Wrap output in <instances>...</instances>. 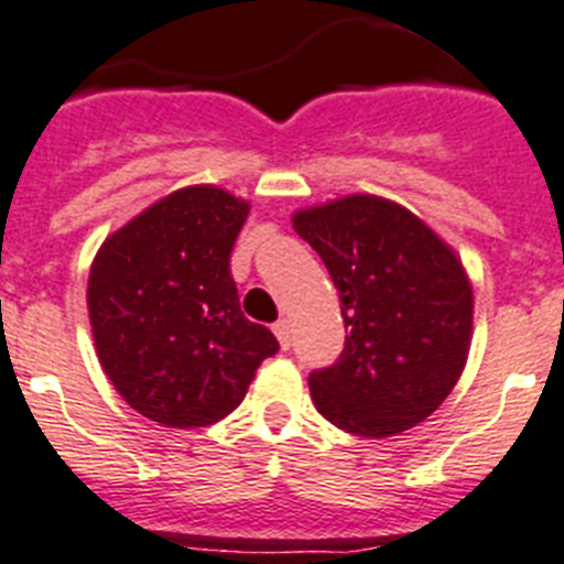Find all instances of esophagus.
Returning a JSON list of instances; mask_svg holds the SVG:
<instances>
[{
	"label": "esophagus",
	"instance_id": "obj_1",
	"mask_svg": "<svg viewBox=\"0 0 564 564\" xmlns=\"http://www.w3.org/2000/svg\"><path fill=\"white\" fill-rule=\"evenodd\" d=\"M274 336H278V341H281L283 350H290L292 345V329H290V322L286 318H281V322H274Z\"/></svg>",
	"mask_w": 564,
	"mask_h": 564
}]
</instances>
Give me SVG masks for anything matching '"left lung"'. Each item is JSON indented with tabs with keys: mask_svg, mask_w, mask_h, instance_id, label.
<instances>
[{
	"mask_svg": "<svg viewBox=\"0 0 564 564\" xmlns=\"http://www.w3.org/2000/svg\"><path fill=\"white\" fill-rule=\"evenodd\" d=\"M292 226L324 260L350 336L310 373L315 409L359 437H391L434 414L464 373L473 283L423 219L354 194L297 210Z\"/></svg>",
	"mask_w": 564,
	"mask_h": 564,
	"instance_id": "obj_1",
	"label": "left lung"
}]
</instances>
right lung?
<instances>
[{
	"instance_id": "1",
	"label": "right lung",
	"mask_w": 564,
	"mask_h": 564,
	"mask_svg": "<svg viewBox=\"0 0 564 564\" xmlns=\"http://www.w3.org/2000/svg\"><path fill=\"white\" fill-rule=\"evenodd\" d=\"M249 203L191 185L141 210L91 260L89 322L100 368L127 405L171 429L223 420L278 338L240 310L231 249Z\"/></svg>"
}]
</instances>
